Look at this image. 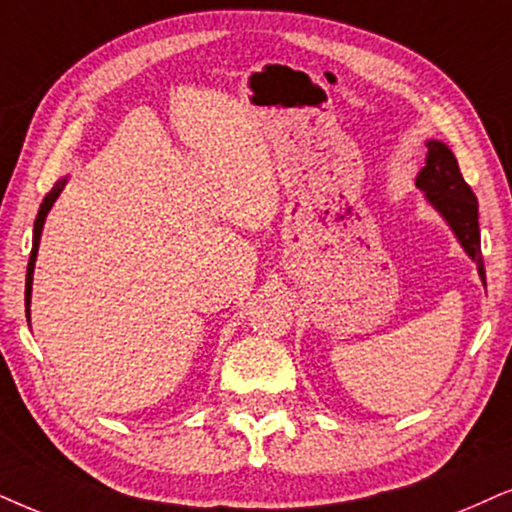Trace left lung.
<instances>
[{"label":"left lung","mask_w":512,"mask_h":512,"mask_svg":"<svg viewBox=\"0 0 512 512\" xmlns=\"http://www.w3.org/2000/svg\"><path fill=\"white\" fill-rule=\"evenodd\" d=\"M416 186L425 191V198L439 215L451 226L458 243L477 264L482 283L487 286L484 274L482 250H480V222H477V198L468 184H465L458 160L451 148L442 141H428V158L425 167L418 172Z\"/></svg>","instance_id":"8db88e82"}]
</instances>
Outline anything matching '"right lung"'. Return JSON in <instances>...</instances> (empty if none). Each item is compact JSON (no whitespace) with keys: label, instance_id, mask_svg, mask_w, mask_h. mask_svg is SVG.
I'll return each instance as SVG.
<instances>
[{"label":"right lung","instance_id":"right-lung-1","mask_svg":"<svg viewBox=\"0 0 512 512\" xmlns=\"http://www.w3.org/2000/svg\"><path fill=\"white\" fill-rule=\"evenodd\" d=\"M63 186H66V179H61L58 184L51 189L47 196H44L42 205H40V212H37V219H35V229H32V252H30V262H28V274H25V316L30 319V295H32V271H35V260H37V248H40V236H42V229H44V219H47V212L51 210V205H54V200L58 198V193L63 191Z\"/></svg>","mask_w":512,"mask_h":512}]
</instances>
